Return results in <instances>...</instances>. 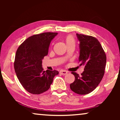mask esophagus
<instances>
[{
    "label": "esophagus",
    "instance_id": "esophagus-1",
    "mask_svg": "<svg viewBox=\"0 0 120 120\" xmlns=\"http://www.w3.org/2000/svg\"><path fill=\"white\" fill-rule=\"evenodd\" d=\"M60 73L62 75H66L68 73V72H67V71H65V70H60Z\"/></svg>",
    "mask_w": 120,
    "mask_h": 120
}]
</instances>
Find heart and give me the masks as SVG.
<instances>
[{"mask_svg":"<svg viewBox=\"0 0 120 120\" xmlns=\"http://www.w3.org/2000/svg\"><path fill=\"white\" fill-rule=\"evenodd\" d=\"M65 41L67 46L70 45H75V40L74 37L71 35L67 36L65 38Z\"/></svg>","mask_w":120,"mask_h":120,"instance_id":"1","label":"heart"}]
</instances>
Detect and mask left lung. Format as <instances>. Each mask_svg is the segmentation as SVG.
I'll use <instances>...</instances> for the list:
<instances>
[{"instance_id":"8db88e82","label":"left lung","mask_w":120,"mask_h":120,"mask_svg":"<svg viewBox=\"0 0 120 120\" xmlns=\"http://www.w3.org/2000/svg\"><path fill=\"white\" fill-rule=\"evenodd\" d=\"M80 41V65H84V71L79 75L75 72V81L70 85L71 91L79 94L92 92L102 80L105 73L106 57L101 44L96 38L77 34Z\"/></svg>"}]
</instances>
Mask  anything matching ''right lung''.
<instances>
[{"instance_id": "add662e5", "label": "right lung", "mask_w": 120, "mask_h": 120, "mask_svg": "<svg viewBox=\"0 0 120 120\" xmlns=\"http://www.w3.org/2000/svg\"><path fill=\"white\" fill-rule=\"evenodd\" d=\"M57 33L45 32L31 36L17 49L14 61L17 77L23 88L33 94H39L50 87L57 70L44 71L42 60L47 55L49 45Z\"/></svg>"}]
</instances>
